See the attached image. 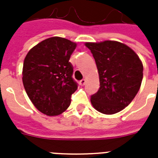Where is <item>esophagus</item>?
<instances>
[{
	"instance_id": "esophagus-1",
	"label": "esophagus",
	"mask_w": 158,
	"mask_h": 158,
	"mask_svg": "<svg viewBox=\"0 0 158 158\" xmlns=\"http://www.w3.org/2000/svg\"><path fill=\"white\" fill-rule=\"evenodd\" d=\"M85 84H86V80H85L84 79H83L82 80H80V81H79V84H80L81 86H84Z\"/></svg>"
}]
</instances>
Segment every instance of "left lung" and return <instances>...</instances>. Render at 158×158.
Masks as SVG:
<instances>
[{"instance_id": "8db88e82", "label": "left lung", "mask_w": 158, "mask_h": 158, "mask_svg": "<svg viewBox=\"0 0 158 158\" xmlns=\"http://www.w3.org/2000/svg\"><path fill=\"white\" fill-rule=\"evenodd\" d=\"M96 62L100 88L91 96L92 105L99 112L111 115L135 98L143 79V64L128 46L115 41L87 43Z\"/></svg>"}]
</instances>
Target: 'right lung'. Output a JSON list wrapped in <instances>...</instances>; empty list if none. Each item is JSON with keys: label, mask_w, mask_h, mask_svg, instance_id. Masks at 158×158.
Masks as SVG:
<instances>
[{"label": "right lung", "mask_w": 158, "mask_h": 158, "mask_svg": "<svg viewBox=\"0 0 158 158\" xmlns=\"http://www.w3.org/2000/svg\"><path fill=\"white\" fill-rule=\"evenodd\" d=\"M76 43L59 37L43 40L26 56L23 84L28 98L42 113L57 115L69 107L78 89L69 61Z\"/></svg>", "instance_id": "right-lung-1"}]
</instances>
